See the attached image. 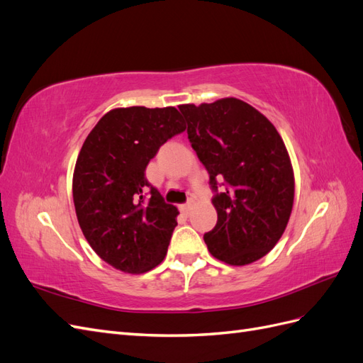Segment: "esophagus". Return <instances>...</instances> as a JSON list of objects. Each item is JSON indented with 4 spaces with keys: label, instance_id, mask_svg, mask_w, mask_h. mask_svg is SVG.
<instances>
[{
    "label": "esophagus",
    "instance_id": "34e87169",
    "mask_svg": "<svg viewBox=\"0 0 363 363\" xmlns=\"http://www.w3.org/2000/svg\"><path fill=\"white\" fill-rule=\"evenodd\" d=\"M191 208H192V203H186V204H182V206H180V211H182L184 215H188V213L191 212Z\"/></svg>",
    "mask_w": 363,
    "mask_h": 363
}]
</instances>
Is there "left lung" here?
I'll list each match as a JSON object with an SVG mask.
<instances>
[{"mask_svg": "<svg viewBox=\"0 0 363 363\" xmlns=\"http://www.w3.org/2000/svg\"><path fill=\"white\" fill-rule=\"evenodd\" d=\"M188 138L211 175L218 221L204 235L211 255L244 267L267 256L288 225L295 180L289 152L271 121L238 98L179 106ZM225 191L217 192V180Z\"/></svg>", "mask_w": 363, "mask_h": 363, "instance_id": "8db88e82", "label": "left lung"}]
</instances>
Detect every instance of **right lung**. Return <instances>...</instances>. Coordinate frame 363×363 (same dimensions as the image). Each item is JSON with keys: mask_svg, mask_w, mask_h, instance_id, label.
<instances>
[{"mask_svg": "<svg viewBox=\"0 0 363 363\" xmlns=\"http://www.w3.org/2000/svg\"><path fill=\"white\" fill-rule=\"evenodd\" d=\"M184 130L175 107L133 106L107 112L87 135L72 199L86 240L111 267L142 274L167 256L179 211L163 201L145 169L160 145Z\"/></svg>", "mask_w": 363, "mask_h": 363, "instance_id": "obj_1", "label": "right lung"}]
</instances>
